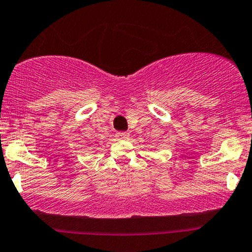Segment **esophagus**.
Returning a JSON list of instances; mask_svg holds the SVG:
<instances>
[{
    "instance_id": "esophagus-1",
    "label": "esophagus",
    "mask_w": 252,
    "mask_h": 252,
    "mask_svg": "<svg viewBox=\"0 0 252 252\" xmlns=\"http://www.w3.org/2000/svg\"><path fill=\"white\" fill-rule=\"evenodd\" d=\"M115 137H117V139L119 140H127L129 139V133H127V132H118L117 134H115Z\"/></svg>"
}]
</instances>
